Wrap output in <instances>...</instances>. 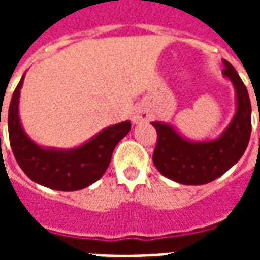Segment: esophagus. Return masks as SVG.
I'll list each match as a JSON object with an SVG mask.
<instances>
[{
  "label": "esophagus",
  "mask_w": 260,
  "mask_h": 260,
  "mask_svg": "<svg viewBox=\"0 0 260 260\" xmlns=\"http://www.w3.org/2000/svg\"><path fill=\"white\" fill-rule=\"evenodd\" d=\"M149 118H150V114L145 108H135V111L132 114V122L134 124H141V122H145Z\"/></svg>",
  "instance_id": "obj_1"
}]
</instances>
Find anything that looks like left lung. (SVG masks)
<instances>
[{"label":"left lung","instance_id":"8db88e82","mask_svg":"<svg viewBox=\"0 0 260 260\" xmlns=\"http://www.w3.org/2000/svg\"><path fill=\"white\" fill-rule=\"evenodd\" d=\"M223 75L237 93V111L231 122L214 141L191 142L163 122H152L157 131L153 153L156 169L170 180L184 185L212 182L234 166L245 152L251 138V100L234 67L223 59Z\"/></svg>","mask_w":260,"mask_h":260}]
</instances>
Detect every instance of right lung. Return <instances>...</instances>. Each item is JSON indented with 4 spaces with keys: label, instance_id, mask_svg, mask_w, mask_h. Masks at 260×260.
<instances>
[{
    "label": "right lung",
    "instance_id": "1",
    "mask_svg": "<svg viewBox=\"0 0 260 260\" xmlns=\"http://www.w3.org/2000/svg\"><path fill=\"white\" fill-rule=\"evenodd\" d=\"M23 79L25 75L15 89L8 111L9 143L23 173L31 181L55 191H79L100 180L111 161L114 147L131 131L129 121L108 126L75 149L39 146L20 124L18 108Z\"/></svg>",
    "mask_w": 260,
    "mask_h": 260
}]
</instances>
